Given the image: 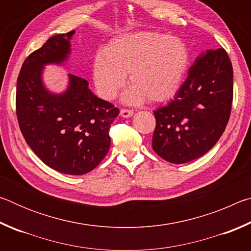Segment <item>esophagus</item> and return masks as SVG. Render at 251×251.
Returning a JSON list of instances; mask_svg holds the SVG:
<instances>
[{"label":"esophagus","instance_id":"34e87169","mask_svg":"<svg viewBox=\"0 0 251 251\" xmlns=\"http://www.w3.org/2000/svg\"><path fill=\"white\" fill-rule=\"evenodd\" d=\"M134 114V112H133V109H128V108H122L121 109V115L123 116V117H130L131 115H133Z\"/></svg>","mask_w":251,"mask_h":251}]
</instances>
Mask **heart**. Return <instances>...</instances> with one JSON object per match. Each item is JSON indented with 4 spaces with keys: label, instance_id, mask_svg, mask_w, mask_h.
I'll return each mask as SVG.
<instances>
[{
    "label": "heart",
    "instance_id": "b5f03b06",
    "mask_svg": "<svg viewBox=\"0 0 251 251\" xmlns=\"http://www.w3.org/2000/svg\"><path fill=\"white\" fill-rule=\"evenodd\" d=\"M104 55L93 61V79L100 97L112 100L126 84L127 103L146 99L163 103L176 95L189 64V52L180 39L156 32H138L110 41Z\"/></svg>",
    "mask_w": 251,
    "mask_h": 251
}]
</instances>
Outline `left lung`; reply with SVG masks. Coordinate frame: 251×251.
<instances>
[{
    "instance_id": "8db88e82",
    "label": "left lung",
    "mask_w": 251,
    "mask_h": 251,
    "mask_svg": "<svg viewBox=\"0 0 251 251\" xmlns=\"http://www.w3.org/2000/svg\"><path fill=\"white\" fill-rule=\"evenodd\" d=\"M233 97L232 65L224 49L207 50L190 67L175 99L156 109L152 148L184 164L210 151L228 124Z\"/></svg>"
}]
</instances>
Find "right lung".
Segmentation results:
<instances>
[{
    "label": "right lung",
    "instance_id": "add662e5",
    "mask_svg": "<svg viewBox=\"0 0 251 251\" xmlns=\"http://www.w3.org/2000/svg\"><path fill=\"white\" fill-rule=\"evenodd\" d=\"M74 31L57 34L25 58L16 84V116L25 142L49 167L69 175L93 171L107 154L109 128L120 109L96 97L88 82L70 74L64 94L53 95L41 79L42 67L62 63Z\"/></svg>",
    "mask_w": 251,
    "mask_h": 251
}]
</instances>
